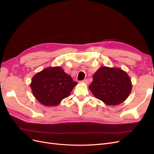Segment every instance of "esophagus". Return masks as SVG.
<instances>
[{
	"label": "esophagus",
	"mask_w": 154,
	"mask_h": 154,
	"mask_svg": "<svg viewBox=\"0 0 154 154\" xmlns=\"http://www.w3.org/2000/svg\"><path fill=\"white\" fill-rule=\"evenodd\" d=\"M82 82H83V83H85V84H88V80H87V79H85V80H83V81H82Z\"/></svg>",
	"instance_id": "esophagus-1"
}]
</instances>
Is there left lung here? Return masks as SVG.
Segmentation results:
<instances>
[{
	"instance_id": "left-lung-1",
	"label": "left lung",
	"mask_w": 154,
	"mask_h": 154,
	"mask_svg": "<svg viewBox=\"0 0 154 154\" xmlns=\"http://www.w3.org/2000/svg\"><path fill=\"white\" fill-rule=\"evenodd\" d=\"M97 99L107 105H117L127 100L132 85L128 74L117 67H101L88 87Z\"/></svg>"
}]
</instances>
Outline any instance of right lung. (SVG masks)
<instances>
[{"label": "right lung", "mask_w": 154, "mask_h": 154, "mask_svg": "<svg viewBox=\"0 0 154 154\" xmlns=\"http://www.w3.org/2000/svg\"><path fill=\"white\" fill-rule=\"evenodd\" d=\"M77 83L61 67H49L33 76L30 87L37 101L53 106L68 97Z\"/></svg>", "instance_id": "obj_1"}]
</instances>
